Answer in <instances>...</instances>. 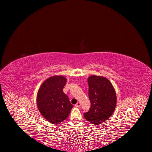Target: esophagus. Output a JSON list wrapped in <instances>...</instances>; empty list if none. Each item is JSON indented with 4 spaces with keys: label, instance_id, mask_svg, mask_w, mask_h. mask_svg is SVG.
Segmentation results:
<instances>
[{
    "label": "esophagus",
    "instance_id": "34e87169",
    "mask_svg": "<svg viewBox=\"0 0 152 152\" xmlns=\"http://www.w3.org/2000/svg\"><path fill=\"white\" fill-rule=\"evenodd\" d=\"M80 106V102H77V103L75 104V106H76V107H79Z\"/></svg>",
    "mask_w": 152,
    "mask_h": 152
}]
</instances>
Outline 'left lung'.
<instances>
[{"label":"left lung","mask_w":152,"mask_h":152,"mask_svg":"<svg viewBox=\"0 0 152 152\" xmlns=\"http://www.w3.org/2000/svg\"><path fill=\"white\" fill-rule=\"evenodd\" d=\"M88 83L91 107L83 116L91 123L98 125L113 115L117 104L116 93L111 82L105 77L92 75L88 78Z\"/></svg>","instance_id":"left-lung-1"}]
</instances>
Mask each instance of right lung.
<instances>
[{
  "label": "right lung",
  "instance_id": "obj_1",
  "mask_svg": "<svg viewBox=\"0 0 152 152\" xmlns=\"http://www.w3.org/2000/svg\"><path fill=\"white\" fill-rule=\"evenodd\" d=\"M67 79L63 76L49 77L41 84L37 96V104L41 114L48 121L58 124L69 115L73 105L63 92Z\"/></svg>",
  "mask_w": 152,
  "mask_h": 152
}]
</instances>
